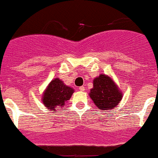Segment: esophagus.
I'll return each instance as SVG.
<instances>
[{"label": "esophagus", "instance_id": "obj_1", "mask_svg": "<svg viewBox=\"0 0 158 158\" xmlns=\"http://www.w3.org/2000/svg\"><path fill=\"white\" fill-rule=\"evenodd\" d=\"M79 90L81 91V92H83V91H85V87H84V86L79 87Z\"/></svg>", "mask_w": 158, "mask_h": 158}]
</instances>
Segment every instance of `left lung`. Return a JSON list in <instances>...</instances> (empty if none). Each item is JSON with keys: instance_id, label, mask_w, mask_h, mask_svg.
Returning a JSON list of instances; mask_svg holds the SVG:
<instances>
[{"instance_id": "1", "label": "left lung", "mask_w": 158, "mask_h": 158, "mask_svg": "<svg viewBox=\"0 0 158 158\" xmlns=\"http://www.w3.org/2000/svg\"><path fill=\"white\" fill-rule=\"evenodd\" d=\"M89 96L99 109L106 110L116 107L122 99V92L110 77L100 74L93 80Z\"/></svg>"}]
</instances>
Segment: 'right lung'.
<instances>
[{
	"instance_id": "right-lung-1",
	"label": "right lung",
	"mask_w": 158,
	"mask_h": 158,
	"mask_svg": "<svg viewBox=\"0 0 158 158\" xmlns=\"http://www.w3.org/2000/svg\"><path fill=\"white\" fill-rule=\"evenodd\" d=\"M73 92V89L66 86L59 78H55L43 93V104L51 111L56 110V108H63L71 98Z\"/></svg>"
}]
</instances>
